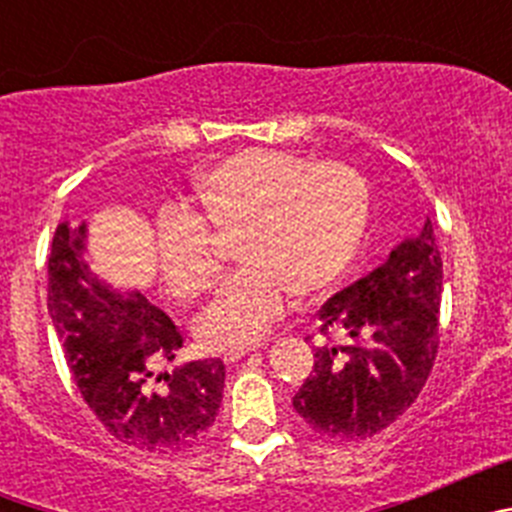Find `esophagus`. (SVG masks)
<instances>
[{"mask_svg": "<svg viewBox=\"0 0 512 512\" xmlns=\"http://www.w3.org/2000/svg\"><path fill=\"white\" fill-rule=\"evenodd\" d=\"M266 346V343H241V346H228L223 348V359L225 361H238L248 354V351H256V348Z\"/></svg>", "mask_w": 512, "mask_h": 512, "instance_id": "esophagus-1", "label": "esophagus"}]
</instances>
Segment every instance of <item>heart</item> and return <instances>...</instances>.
I'll return each mask as SVG.
<instances>
[{
	"label": "heart",
	"mask_w": 512,
	"mask_h": 512,
	"mask_svg": "<svg viewBox=\"0 0 512 512\" xmlns=\"http://www.w3.org/2000/svg\"><path fill=\"white\" fill-rule=\"evenodd\" d=\"M205 217L166 207L153 246L161 277L179 297H197L220 277L215 235L241 233L246 264L202 310L207 346H241L264 336L292 300L333 287L346 274L369 223L372 192L346 164H310L269 148L233 153L194 182Z\"/></svg>",
	"instance_id": "heart-1"
}]
</instances>
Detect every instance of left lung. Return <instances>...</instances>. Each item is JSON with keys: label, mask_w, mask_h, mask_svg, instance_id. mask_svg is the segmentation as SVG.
Wrapping results in <instances>:
<instances>
[{"label": "left lung", "mask_w": 512, "mask_h": 512, "mask_svg": "<svg viewBox=\"0 0 512 512\" xmlns=\"http://www.w3.org/2000/svg\"><path fill=\"white\" fill-rule=\"evenodd\" d=\"M443 261L431 220L320 307L315 366L292 405L312 433L372 438L418 400L438 354ZM341 332L343 342H333Z\"/></svg>", "instance_id": "8db88e82"}]
</instances>
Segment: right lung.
<instances>
[{"label": "right lung", "instance_id": "add662e5", "mask_svg": "<svg viewBox=\"0 0 512 512\" xmlns=\"http://www.w3.org/2000/svg\"><path fill=\"white\" fill-rule=\"evenodd\" d=\"M87 225L61 223L48 253V315L74 382L99 423L133 449L176 454L200 446L220 410L225 364L174 361L182 333L140 292H120L87 264Z\"/></svg>", "mask_w": 512, "mask_h": 512}]
</instances>
